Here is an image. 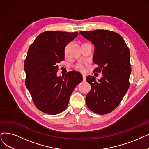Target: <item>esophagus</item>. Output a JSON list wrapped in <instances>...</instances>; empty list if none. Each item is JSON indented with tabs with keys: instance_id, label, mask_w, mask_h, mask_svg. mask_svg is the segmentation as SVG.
I'll return each mask as SVG.
<instances>
[{
	"instance_id": "esophagus-1",
	"label": "esophagus",
	"mask_w": 149,
	"mask_h": 149,
	"mask_svg": "<svg viewBox=\"0 0 149 149\" xmlns=\"http://www.w3.org/2000/svg\"><path fill=\"white\" fill-rule=\"evenodd\" d=\"M82 81H83V82H85V81H86V76H85V75H84V74H82Z\"/></svg>"
}]
</instances>
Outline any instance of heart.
Returning <instances> with one entry per match:
<instances>
[{
    "label": "heart",
    "mask_w": 149,
    "mask_h": 149,
    "mask_svg": "<svg viewBox=\"0 0 149 149\" xmlns=\"http://www.w3.org/2000/svg\"><path fill=\"white\" fill-rule=\"evenodd\" d=\"M74 69L76 70H78L79 71H84L85 70V67L84 66V65H82V63H77L74 66Z\"/></svg>",
    "instance_id": "heart-1"
}]
</instances>
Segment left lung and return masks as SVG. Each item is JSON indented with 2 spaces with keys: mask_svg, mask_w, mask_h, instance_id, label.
Here are the masks:
<instances>
[{
  "mask_svg": "<svg viewBox=\"0 0 149 149\" xmlns=\"http://www.w3.org/2000/svg\"><path fill=\"white\" fill-rule=\"evenodd\" d=\"M80 33L95 45L93 61L98 67L94 71L103 74L98 82L93 76H87L91 86L86 96L87 106L97 114H108L120 103L130 86L132 68L129 48L120 35L108 30Z\"/></svg>",
  "mask_w": 149,
  "mask_h": 149,
  "instance_id": "left-lung-1",
  "label": "left lung"
}]
</instances>
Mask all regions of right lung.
I'll return each mask as SVG.
<instances>
[{
	"label": "right lung",
	"instance_id": "obj_1",
	"mask_svg": "<svg viewBox=\"0 0 149 149\" xmlns=\"http://www.w3.org/2000/svg\"><path fill=\"white\" fill-rule=\"evenodd\" d=\"M78 32L46 31L30 46L24 61L25 84L37 108L47 114L56 115L67 108L70 97L82 80L76 71L57 76V64L63 61L65 47Z\"/></svg>",
	"mask_w": 149,
	"mask_h": 149
}]
</instances>
